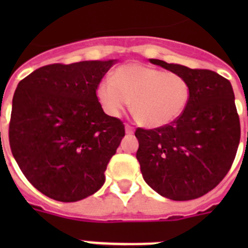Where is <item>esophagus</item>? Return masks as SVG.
Segmentation results:
<instances>
[{
  "instance_id": "34e87169",
  "label": "esophagus",
  "mask_w": 248,
  "mask_h": 248,
  "mask_svg": "<svg viewBox=\"0 0 248 248\" xmlns=\"http://www.w3.org/2000/svg\"><path fill=\"white\" fill-rule=\"evenodd\" d=\"M125 133L126 134H133V133H134V126L129 125V124H125Z\"/></svg>"
}]
</instances>
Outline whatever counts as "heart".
<instances>
[{
    "instance_id": "heart-1",
    "label": "heart",
    "mask_w": 248,
    "mask_h": 248,
    "mask_svg": "<svg viewBox=\"0 0 248 248\" xmlns=\"http://www.w3.org/2000/svg\"><path fill=\"white\" fill-rule=\"evenodd\" d=\"M95 94L103 110L110 117H118L131 102L138 122L159 128L181 117L189 104L191 89L180 74L128 63L118 67L111 79H103Z\"/></svg>"
}]
</instances>
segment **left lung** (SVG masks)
Wrapping results in <instances>:
<instances>
[{
  "instance_id": "left-lung-1",
  "label": "left lung",
  "mask_w": 248,
  "mask_h": 248,
  "mask_svg": "<svg viewBox=\"0 0 248 248\" xmlns=\"http://www.w3.org/2000/svg\"><path fill=\"white\" fill-rule=\"evenodd\" d=\"M150 62L183 76L191 95L175 122L135 130L140 170L146 184L164 198H201L226 176L240 144V118L232 85L209 69H191L160 59Z\"/></svg>"
}]
</instances>
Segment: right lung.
Wrapping results in <instances>:
<instances>
[{"label": "right lung", "mask_w": 248, "mask_h": 248, "mask_svg": "<svg viewBox=\"0 0 248 248\" xmlns=\"http://www.w3.org/2000/svg\"><path fill=\"white\" fill-rule=\"evenodd\" d=\"M115 61L41 67L12 100L10 146L27 180L48 198L74 202L103 186L125 128L103 111L97 87Z\"/></svg>", "instance_id": "1"}]
</instances>
